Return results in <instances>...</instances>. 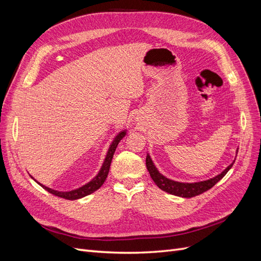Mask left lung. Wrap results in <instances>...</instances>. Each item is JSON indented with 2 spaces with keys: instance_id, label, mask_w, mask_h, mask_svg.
Wrapping results in <instances>:
<instances>
[{
  "instance_id": "1",
  "label": "left lung",
  "mask_w": 261,
  "mask_h": 261,
  "mask_svg": "<svg viewBox=\"0 0 261 261\" xmlns=\"http://www.w3.org/2000/svg\"><path fill=\"white\" fill-rule=\"evenodd\" d=\"M233 164L234 162L228 165V167L221 173V174L215 176L213 178L202 180V181H197V183H179V181L172 180L163 176L154 167V164L150 155L147 154V158H146L147 170L149 172L150 176H151L152 180L155 183V185L164 192H167L171 195L184 197V198H192V197L198 196L204 192L209 191V189L215 186L220 179L223 178V176L228 172V170L233 167Z\"/></svg>"
}]
</instances>
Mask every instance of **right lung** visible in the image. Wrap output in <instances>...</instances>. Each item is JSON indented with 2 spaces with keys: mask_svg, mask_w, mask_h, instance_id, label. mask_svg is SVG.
Returning <instances> with one entry per match:
<instances>
[{
  "mask_svg": "<svg viewBox=\"0 0 261 261\" xmlns=\"http://www.w3.org/2000/svg\"><path fill=\"white\" fill-rule=\"evenodd\" d=\"M125 135H126V130H123L114 138L111 146H110V148L108 150V153H107V156L105 159V162H103V164H102V168L100 169L98 175L94 177L92 180H90L89 183H87L86 185H84L80 188H77V189H74V191H70V192H58V191H54V189H51L49 187H46V186L40 184V183H38V181H37V183L40 184L45 189V191H48L52 195L61 197V198H64V199H67V200H76V199L83 198V197H85L87 195L92 194L93 192H96L97 189H99L102 185H103L105 180L107 179L108 174H109L110 165H111L112 158H113V154L115 152V149H116L118 143H120L121 139Z\"/></svg>",
  "mask_w": 261,
  "mask_h": 261,
  "instance_id": "1",
  "label": "right lung"
}]
</instances>
